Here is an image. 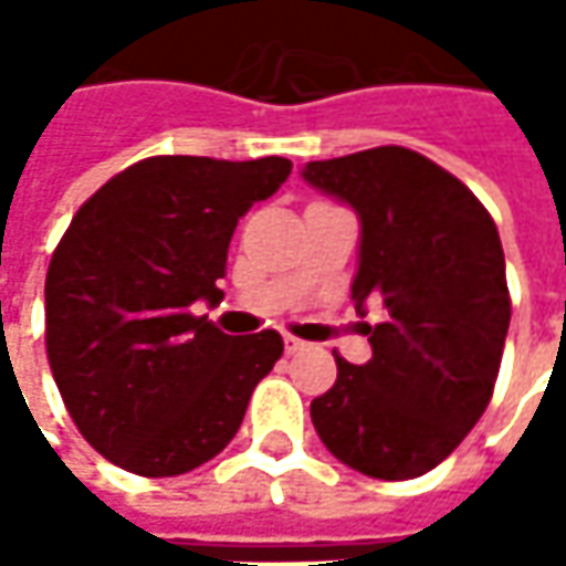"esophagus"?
Masks as SVG:
<instances>
[{"label": "esophagus", "mask_w": 566, "mask_h": 566, "mask_svg": "<svg viewBox=\"0 0 566 566\" xmlns=\"http://www.w3.org/2000/svg\"><path fill=\"white\" fill-rule=\"evenodd\" d=\"M283 346H286V353H290V356H295V353H302V349H308V343H305V339L290 337V334L283 337Z\"/></svg>", "instance_id": "esophagus-1"}]
</instances>
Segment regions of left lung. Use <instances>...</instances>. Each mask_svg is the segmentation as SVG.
Here are the masks:
<instances>
[{"instance_id": "1", "label": "left lung", "mask_w": 566, "mask_h": 566, "mask_svg": "<svg viewBox=\"0 0 566 566\" xmlns=\"http://www.w3.org/2000/svg\"><path fill=\"white\" fill-rule=\"evenodd\" d=\"M302 179L359 217L356 312L378 305L371 359L337 356L312 400L317 438L361 475L402 482L447 460L482 419L511 327L504 249L460 179L406 147L312 160Z\"/></svg>"}]
</instances>
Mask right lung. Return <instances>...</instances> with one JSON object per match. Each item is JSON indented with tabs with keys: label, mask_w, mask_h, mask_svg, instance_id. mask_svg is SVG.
<instances>
[{
	"label": "right lung",
	"mask_w": 566,
	"mask_h": 566,
	"mask_svg": "<svg viewBox=\"0 0 566 566\" xmlns=\"http://www.w3.org/2000/svg\"><path fill=\"white\" fill-rule=\"evenodd\" d=\"M293 172L150 157L81 207L46 271V356L87 444L135 475H182L235 438L283 337H229L195 302H220L239 217Z\"/></svg>",
	"instance_id": "obj_1"
}]
</instances>
